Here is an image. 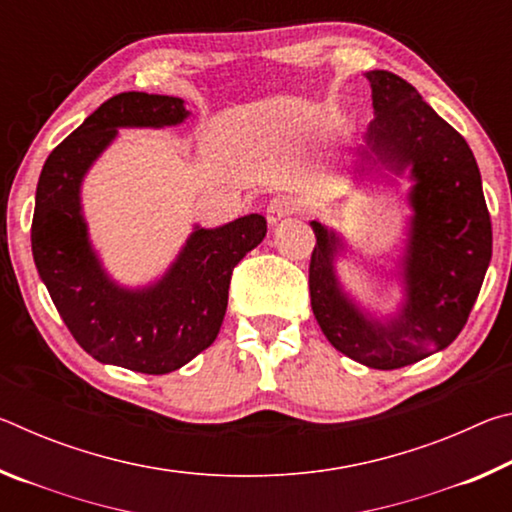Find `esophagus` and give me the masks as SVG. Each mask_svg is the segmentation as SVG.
I'll return each instance as SVG.
<instances>
[{"mask_svg":"<svg viewBox=\"0 0 512 512\" xmlns=\"http://www.w3.org/2000/svg\"><path fill=\"white\" fill-rule=\"evenodd\" d=\"M298 210V205L293 198L289 196H275L271 203H268L266 207V219L271 225H277L282 219H287V216H291L293 212Z\"/></svg>","mask_w":512,"mask_h":512,"instance_id":"34e87169","label":"esophagus"}]
</instances>
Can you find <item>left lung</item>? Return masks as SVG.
I'll return each mask as SVG.
<instances>
[{
  "label": "left lung",
  "instance_id": "left-lung-1",
  "mask_svg": "<svg viewBox=\"0 0 512 512\" xmlns=\"http://www.w3.org/2000/svg\"><path fill=\"white\" fill-rule=\"evenodd\" d=\"M375 119L357 149L354 176L409 171V239L397 262L404 300L391 316L357 305L336 275L348 244L311 221V309L327 341L375 370H395L445 350L467 323L492 257V225L474 153L418 90L397 74H366ZM388 178V176H386ZM393 180V178H391Z\"/></svg>",
  "mask_w": 512,
  "mask_h": 512
}]
</instances>
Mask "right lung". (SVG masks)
<instances>
[{"label":"right lung","mask_w":512,"mask_h":512,"mask_svg":"<svg viewBox=\"0 0 512 512\" xmlns=\"http://www.w3.org/2000/svg\"><path fill=\"white\" fill-rule=\"evenodd\" d=\"M187 117L178 97L121 92L49 153L36 189L33 262L60 318L90 357L144 375H167L210 348L228 307L232 268L266 237L262 214L219 228L194 225L178 257L146 287H121L103 268L83 216L85 173L119 128L178 126Z\"/></svg>","instance_id":"right-lung-1"}]
</instances>
